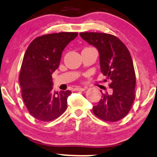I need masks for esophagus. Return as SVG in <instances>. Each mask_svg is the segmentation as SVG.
Segmentation results:
<instances>
[{
    "mask_svg": "<svg viewBox=\"0 0 157 157\" xmlns=\"http://www.w3.org/2000/svg\"><path fill=\"white\" fill-rule=\"evenodd\" d=\"M86 90V87H76L74 88V90L76 91H83V90Z\"/></svg>",
    "mask_w": 157,
    "mask_h": 157,
    "instance_id": "esophagus-1",
    "label": "esophagus"
}]
</instances>
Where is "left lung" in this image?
Segmentation results:
<instances>
[{"label":"left lung","instance_id":"8db88e82","mask_svg":"<svg viewBox=\"0 0 157 157\" xmlns=\"http://www.w3.org/2000/svg\"><path fill=\"white\" fill-rule=\"evenodd\" d=\"M80 36L98 49L101 71L112 89L109 94L102 93L98 105L93 107L94 114L105 121H119L126 116L135 100L136 74L129 51L113 35L80 32Z\"/></svg>","mask_w":157,"mask_h":157}]
</instances>
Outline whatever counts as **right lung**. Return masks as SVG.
Returning <instances> with one entry per match:
<instances>
[{
  "label": "right lung",
  "mask_w": 157,
  "mask_h": 157,
  "mask_svg": "<svg viewBox=\"0 0 157 157\" xmlns=\"http://www.w3.org/2000/svg\"><path fill=\"white\" fill-rule=\"evenodd\" d=\"M77 32H59L36 38L29 45L19 74L21 97L31 115L42 121L59 118L67 108L70 90L52 91V74L62 52Z\"/></svg>",
  "instance_id": "obj_1"
}]
</instances>
